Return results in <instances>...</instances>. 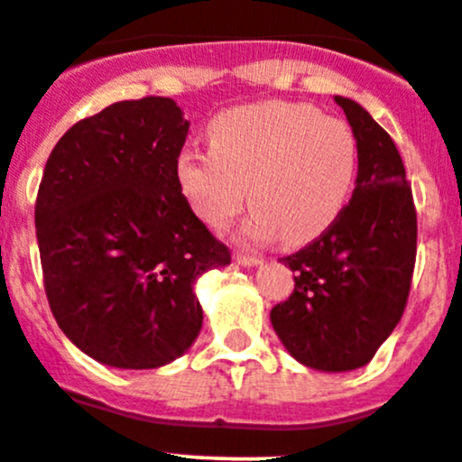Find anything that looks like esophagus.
Segmentation results:
<instances>
[{
	"label": "esophagus",
	"instance_id": "1",
	"mask_svg": "<svg viewBox=\"0 0 462 462\" xmlns=\"http://www.w3.org/2000/svg\"><path fill=\"white\" fill-rule=\"evenodd\" d=\"M233 258H236L240 264H245V267H255V264L263 263V260H260L258 255L245 254V251H236V254H233Z\"/></svg>",
	"mask_w": 462,
	"mask_h": 462
}]
</instances>
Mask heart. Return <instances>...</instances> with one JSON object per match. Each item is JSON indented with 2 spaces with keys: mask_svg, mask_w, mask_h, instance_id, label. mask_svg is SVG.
Listing matches in <instances>:
<instances>
[{
  "mask_svg": "<svg viewBox=\"0 0 462 462\" xmlns=\"http://www.w3.org/2000/svg\"><path fill=\"white\" fill-rule=\"evenodd\" d=\"M211 150L184 148L175 172L193 211L213 229L254 208L245 233L303 245L348 202L357 175L353 127L317 107L287 100L242 105L208 125Z\"/></svg>",
  "mask_w": 462,
  "mask_h": 462,
  "instance_id": "heart-1",
  "label": "heart"
}]
</instances>
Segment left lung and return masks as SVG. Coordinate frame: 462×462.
I'll list each match as a JSON object with an SVG mask.
<instances>
[{"label": "left lung", "mask_w": 462, "mask_h": 462, "mask_svg": "<svg viewBox=\"0 0 462 462\" xmlns=\"http://www.w3.org/2000/svg\"><path fill=\"white\" fill-rule=\"evenodd\" d=\"M357 139L353 199L317 240L281 258L294 291L272 326L294 359L317 371L366 366L395 330L409 299L418 217L404 163L375 118L335 96Z\"/></svg>", "instance_id": "1"}]
</instances>
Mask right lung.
Returning <instances> with one entry per match:
<instances>
[{
    "label": "right lung",
    "mask_w": 462,
    "mask_h": 462,
    "mask_svg": "<svg viewBox=\"0 0 462 462\" xmlns=\"http://www.w3.org/2000/svg\"><path fill=\"white\" fill-rule=\"evenodd\" d=\"M189 125L172 98L121 100L71 125L44 166L35 233L49 308L107 366L184 355L202 328L195 281L231 263L177 181Z\"/></svg>",
    "instance_id": "add662e5"
}]
</instances>
